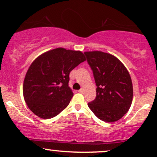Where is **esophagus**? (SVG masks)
<instances>
[{
  "label": "esophagus",
  "instance_id": "obj_1",
  "mask_svg": "<svg viewBox=\"0 0 157 157\" xmlns=\"http://www.w3.org/2000/svg\"><path fill=\"white\" fill-rule=\"evenodd\" d=\"M78 91L80 93H83L84 92V89H83V88H82V89H80Z\"/></svg>",
  "mask_w": 157,
  "mask_h": 157
}]
</instances>
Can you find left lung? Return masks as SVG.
Returning a JSON list of instances; mask_svg holds the SVG:
<instances>
[{"instance_id":"left-lung-1","label":"left lung","mask_w":157,"mask_h":157,"mask_svg":"<svg viewBox=\"0 0 157 157\" xmlns=\"http://www.w3.org/2000/svg\"><path fill=\"white\" fill-rule=\"evenodd\" d=\"M84 55L97 86V97L88 103L89 109L102 121H117L132 103L133 85L127 68L110 54L94 51L86 52Z\"/></svg>"}]
</instances>
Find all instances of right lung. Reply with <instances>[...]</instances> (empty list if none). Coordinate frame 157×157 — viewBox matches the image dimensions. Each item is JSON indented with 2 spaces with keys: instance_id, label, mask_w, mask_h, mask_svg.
<instances>
[{
  "instance_id": "add662e5",
  "label": "right lung",
  "mask_w": 157,
  "mask_h": 157,
  "mask_svg": "<svg viewBox=\"0 0 157 157\" xmlns=\"http://www.w3.org/2000/svg\"><path fill=\"white\" fill-rule=\"evenodd\" d=\"M86 60L80 51L57 48L32 62L23 82V92L29 109L42 119H50L67 107L73 92L69 74Z\"/></svg>"
}]
</instances>
